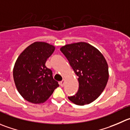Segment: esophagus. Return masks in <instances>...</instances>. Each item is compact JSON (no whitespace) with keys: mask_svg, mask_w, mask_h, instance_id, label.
<instances>
[{"mask_svg":"<svg viewBox=\"0 0 130 130\" xmlns=\"http://www.w3.org/2000/svg\"><path fill=\"white\" fill-rule=\"evenodd\" d=\"M64 84H65V80H64V79H63L62 81L60 82V86H62V87H63V86H64Z\"/></svg>","mask_w":130,"mask_h":130,"instance_id":"34e87169","label":"esophagus"}]
</instances>
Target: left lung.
<instances>
[{
	"label": "left lung",
	"instance_id": "8db88e82",
	"mask_svg": "<svg viewBox=\"0 0 130 130\" xmlns=\"http://www.w3.org/2000/svg\"><path fill=\"white\" fill-rule=\"evenodd\" d=\"M60 50L78 77V92L68 99L77 105L92 103L104 91L108 82L105 58L96 48L85 42L66 44Z\"/></svg>",
	"mask_w": 130,
	"mask_h": 130
}]
</instances>
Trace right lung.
<instances>
[{
  "instance_id": "right-lung-1",
  "label": "right lung",
  "mask_w": 130,
  "mask_h": 130,
  "mask_svg": "<svg viewBox=\"0 0 130 130\" xmlns=\"http://www.w3.org/2000/svg\"><path fill=\"white\" fill-rule=\"evenodd\" d=\"M55 47L36 41L28 46L18 56L13 68V78L18 92L34 104L45 102L59 85L45 63Z\"/></svg>"
}]
</instances>
